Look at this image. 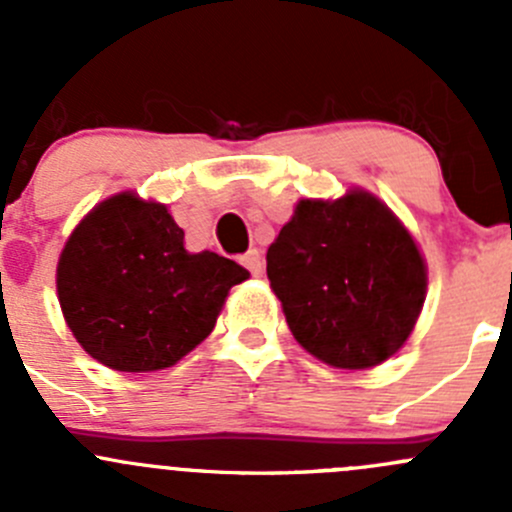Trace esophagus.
Returning <instances> with one entry per match:
<instances>
[{
    "mask_svg": "<svg viewBox=\"0 0 512 512\" xmlns=\"http://www.w3.org/2000/svg\"><path fill=\"white\" fill-rule=\"evenodd\" d=\"M242 265L247 267V270L252 272V275L255 277H260L262 272H265V260H262V255H260V250H250V252H245V255H242Z\"/></svg>",
    "mask_w": 512,
    "mask_h": 512,
    "instance_id": "obj_1",
    "label": "esophagus"
}]
</instances>
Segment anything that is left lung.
<instances>
[{"mask_svg": "<svg viewBox=\"0 0 512 512\" xmlns=\"http://www.w3.org/2000/svg\"><path fill=\"white\" fill-rule=\"evenodd\" d=\"M267 280L309 354L334 369H371L414 332L428 270L394 210L352 188L294 205L267 250Z\"/></svg>", "mask_w": 512, "mask_h": 512, "instance_id": "left-lung-1", "label": "left lung"}]
</instances>
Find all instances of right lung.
I'll return each instance as SVG.
<instances>
[{"instance_id": "right-lung-1", "label": "right lung", "mask_w": 512, "mask_h": 512, "mask_svg": "<svg viewBox=\"0 0 512 512\" xmlns=\"http://www.w3.org/2000/svg\"><path fill=\"white\" fill-rule=\"evenodd\" d=\"M247 277L227 257L185 250L183 227L163 203L123 190L74 227L56 265V294L86 354L141 374L193 352Z\"/></svg>"}]
</instances>
